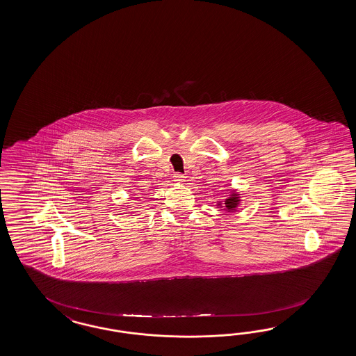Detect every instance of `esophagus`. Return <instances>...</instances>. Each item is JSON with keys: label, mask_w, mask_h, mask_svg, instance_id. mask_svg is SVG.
<instances>
[{"label": "esophagus", "mask_w": 356, "mask_h": 356, "mask_svg": "<svg viewBox=\"0 0 356 356\" xmlns=\"http://www.w3.org/2000/svg\"><path fill=\"white\" fill-rule=\"evenodd\" d=\"M175 181L176 182H182L185 181V176L184 175L180 174V172H176L174 174Z\"/></svg>", "instance_id": "1"}]
</instances>
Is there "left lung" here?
<instances>
[{
  "instance_id": "left-lung-1",
  "label": "left lung",
  "mask_w": 356,
  "mask_h": 356,
  "mask_svg": "<svg viewBox=\"0 0 356 356\" xmlns=\"http://www.w3.org/2000/svg\"><path fill=\"white\" fill-rule=\"evenodd\" d=\"M238 194H232L230 195V198H227L225 200V207L227 211H234L235 207L238 206Z\"/></svg>"
}]
</instances>
